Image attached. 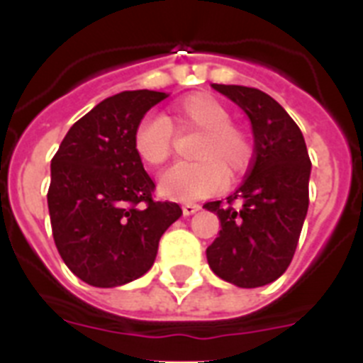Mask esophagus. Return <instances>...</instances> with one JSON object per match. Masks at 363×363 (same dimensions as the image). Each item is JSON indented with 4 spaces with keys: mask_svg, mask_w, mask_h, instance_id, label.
<instances>
[{
    "mask_svg": "<svg viewBox=\"0 0 363 363\" xmlns=\"http://www.w3.org/2000/svg\"><path fill=\"white\" fill-rule=\"evenodd\" d=\"M200 211V205L198 203H185L184 205V214L185 216H191V214L198 213Z\"/></svg>",
    "mask_w": 363,
    "mask_h": 363,
    "instance_id": "34e87169",
    "label": "esophagus"
}]
</instances>
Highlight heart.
I'll list each match as a JSON object with an SVG mask.
<instances>
[{"mask_svg":"<svg viewBox=\"0 0 363 363\" xmlns=\"http://www.w3.org/2000/svg\"><path fill=\"white\" fill-rule=\"evenodd\" d=\"M172 127L200 130L194 149L198 162L174 163L160 176V191L172 200L191 201L216 192L227 178L242 174L252 160L251 138L233 123L229 108L220 99L198 92L179 99L167 116L147 114L133 133L138 158L158 167L171 156Z\"/></svg>","mask_w":363,"mask_h":363,"instance_id":"heart-1","label":"heart"}]
</instances>
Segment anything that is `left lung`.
<instances>
[{
  "label": "left lung",
  "mask_w": 363,
  "mask_h": 363,
  "mask_svg": "<svg viewBox=\"0 0 363 363\" xmlns=\"http://www.w3.org/2000/svg\"><path fill=\"white\" fill-rule=\"evenodd\" d=\"M213 86L249 116L255 154L227 203L203 205L221 223L207 262L221 280L252 289L280 278L293 259L309 207L311 160L300 127L277 99L252 86ZM236 199L242 201L238 210Z\"/></svg>",
  "instance_id": "obj_1"
}]
</instances>
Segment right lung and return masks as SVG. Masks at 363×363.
Returning <instances> with one entry per match:
<instances>
[{"mask_svg": "<svg viewBox=\"0 0 363 363\" xmlns=\"http://www.w3.org/2000/svg\"><path fill=\"white\" fill-rule=\"evenodd\" d=\"M165 92L125 91L70 127L50 163L54 243L85 284L116 287L152 267L162 234L182 216L154 200V182L133 149L134 127Z\"/></svg>", "mask_w": 363, "mask_h": 363, "instance_id": "add662e5", "label": "right lung"}]
</instances>
